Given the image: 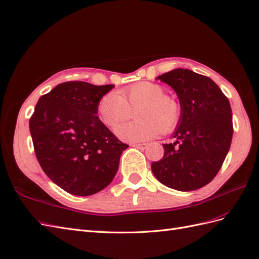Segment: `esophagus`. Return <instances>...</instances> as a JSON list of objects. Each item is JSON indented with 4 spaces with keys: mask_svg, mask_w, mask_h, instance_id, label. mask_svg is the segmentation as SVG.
Returning a JSON list of instances; mask_svg holds the SVG:
<instances>
[{
    "mask_svg": "<svg viewBox=\"0 0 259 259\" xmlns=\"http://www.w3.org/2000/svg\"><path fill=\"white\" fill-rule=\"evenodd\" d=\"M132 146L135 147V148H137V149L144 150V149L147 148V147H148V144H134V145H132Z\"/></svg>",
    "mask_w": 259,
    "mask_h": 259,
    "instance_id": "obj_1",
    "label": "esophagus"
}]
</instances>
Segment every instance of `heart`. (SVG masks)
Returning <instances> with one entry per match:
<instances>
[{
    "label": "heart",
    "instance_id": "1",
    "mask_svg": "<svg viewBox=\"0 0 259 259\" xmlns=\"http://www.w3.org/2000/svg\"><path fill=\"white\" fill-rule=\"evenodd\" d=\"M98 115L106 126L112 128L132 117L137 120L115 130V134L126 142H144L176 128L180 121V104L164 95V89L155 82L141 81L120 93L103 95L97 106Z\"/></svg>",
    "mask_w": 259,
    "mask_h": 259
}]
</instances>
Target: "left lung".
Listing matches in <instances>:
<instances>
[{
    "label": "left lung",
    "instance_id": "8db88e82",
    "mask_svg": "<svg viewBox=\"0 0 259 259\" xmlns=\"http://www.w3.org/2000/svg\"><path fill=\"white\" fill-rule=\"evenodd\" d=\"M176 92L181 107L172 144L151 170L163 185L190 192L207 185L219 172L232 142V110L217 83L191 69L176 68L157 77Z\"/></svg>",
    "mask_w": 259,
    "mask_h": 259
}]
</instances>
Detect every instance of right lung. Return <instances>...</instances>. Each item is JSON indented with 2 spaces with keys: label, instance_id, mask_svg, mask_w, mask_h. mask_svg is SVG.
<instances>
[{
  "label": "right lung",
  "instance_id": "add662e5",
  "mask_svg": "<svg viewBox=\"0 0 259 259\" xmlns=\"http://www.w3.org/2000/svg\"><path fill=\"white\" fill-rule=\"evenodd\" d=\"M114 85L67 81L40 97L29 121L34 152L53 183L76 196L106 188L127 148L97 116L100 98Z\"/></svg>",
  "mask_w": 259,
  "mask_h": 259
}]
</instances>
